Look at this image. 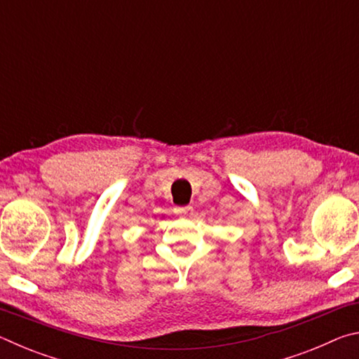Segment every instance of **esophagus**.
Returning a JSON list of instances; mask_svg holds the SVG:
<instances>
[{
	"label": "esophagus",
	"instance_id": "1",
	"mask_svg": "<svg viewBox=\"0 0 359 359\" xmlns=\"http://www.w3.org/2000/svg\"><path fill=\"white\" fill-rule=\"evenodd\" d=\"M194 209L191 205H179V208H174V214L179 217H191Z\"/></svg>",
	"mask_w": 359,
	"mask_h": 359
}]
</instances>
